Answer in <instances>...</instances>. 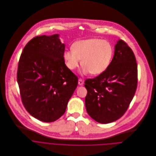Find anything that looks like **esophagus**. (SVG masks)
<instances>
[{"mask_svg":"<svg viewBox=\"0 0 156 156\" xmlns=\"http://www.w3.org/2000/svg\"><path fill=\"white\" fill-rule=\"evenodd\" d=\"M83 84H84V81H83L82 79L80 78V79L78 80V84H79L80 86H83Z\"/></svg>","mask_w":156,"mask_h":156,"instance_id":"obj_1","label":"esophagus"}]
</instances>
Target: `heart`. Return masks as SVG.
I'll return each instance as SVG.
<instances>
[{"mask_svg":"<svg viewBox=\"0 0 156 156\" xmlns=\"http://www.w3.org/2000/svg\"><path fill=\"white\" fill-rule=\"evenodd\" d=\"M72 48L64 53L66 66L74 70L78 67L81 60L85 75L90 72L93 75H98L104 72L110 65L114 55L112 44L99 38L79 40L73 44Z\"/></svg>","mask_w":156,"mask_h":156,"instance_id":"b5f03b06","label":"heart"}]
</instances>
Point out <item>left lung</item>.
Wrapping results in <instances>:
<instances>
[{
    "label": "left lung",
    "instance_id": "left-lung-1",
    "mask_svg": "<svg viewBox=\"0 0 156 156\" xmlns=\"http://www.w3.org/2000/svg\"><path fill=\"white\" fill-rule=\"evenodd\" d=\"M137 75L133 52L126 43L119 40L108 69L96 78L85 81L88 115L101 124L113 122L122 117L135 95Z\"/></svg>",
    "mask_w": 156,
    "mask_h": 156
}]
</instances>
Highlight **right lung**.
<instances>
[{"label": "right lung", "instance_id": "1", "mask_svg": "<svg viewBox=\"0 0 156 156\" xmlns=\"http://www.w3.org/2000/svg\"><path fill=\"white\" fill-rule=\"evenodd\" d=\"M66 45L59 34L30 40L20 58L17 81L23 105L35 118L54 122L66 112L78 78L64 59Z\"/></svg>", "mask_w": 156, "mask_h": 156}]
</instances>
